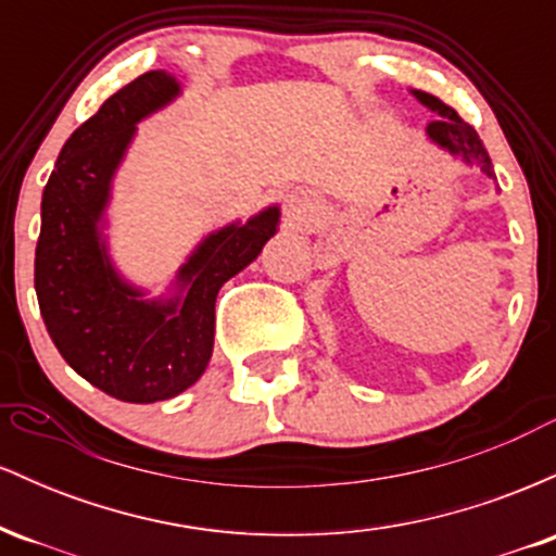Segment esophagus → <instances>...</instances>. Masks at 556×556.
I'll return each instance as SVG.
<instances>
[{
    "label": "esophagus",
    "instance_id": "esophagus-1",
    "mask_svg": "<svg viewBox=\"0 0 556 556\" xmlns=\"http://www.w3.org/2000/svg\"><path fill=\"white\" fill-rule=\"evenodd\" d=\"M285 212H287V216H290L292 222H308L311 216H314L316 206H314V201H311V198H308V193H303V190H300V193H298V190H295V193L287 195Z\"/></svg>",
    "mask_w": 556,
    "mask_h": 556
}]
</instances>
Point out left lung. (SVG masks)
<instances>
[{
  "label": "left lung",
  "instance_id": "1",
  "mask_svg": "<svg viewBox=\"0 0 556 556\" xmlns=\"http://www.w3.org/2000/svg\"><path fill=\"white\" fill-rule=\"evenodd\" d=\"M413 96H416L420 104L429 106L433 114H439L437 119H431V123L426 125V136H429L431 143H437L439 149L450 151L452 156H460L465 164H476L483 175L494 177L489 151L483 149L481 138H478L473 127L465 123L452 106H446L442 99H437V96L426 91H413Z\"/></svg>",
  "mask_w": 556,
  "mask_h": 556
}]
</instances>
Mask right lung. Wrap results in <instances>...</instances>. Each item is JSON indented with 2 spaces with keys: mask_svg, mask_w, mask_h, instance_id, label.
Returning <instances> with one entry per match:
<instances>
[{
  "mask_svg": "<svg viewBox=\"0 0 556 556\" xmlns=\"http://www.w3.org/2000/svg\"><path fill=\"white\" fill-rule=\"evenodd\" d=\"M180 96V83L151 70L101 104L62 146L41 198L36 295L60 355L101 392L123 402L177 397L206 371L222 285L258 258L277 235L279 206L214 229L172 282L146 298L117 271L106 245L112 180L138 123Z\"/></svg>",
  "mask_w": 556,
  "mask_h": 556,
  "instance_id": "right-lung-1",
  "label": "right lung"
}]
</instances>
